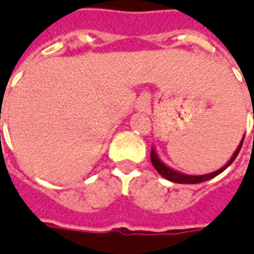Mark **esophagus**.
<instances>
[{
  "mask_svg": "<svg viewBox=\"0 0 254 254\" xmlns=\"http://www.w3.org/2000/svg\"><path fill=\"white\" fill-rule=\"evenodd\" d=\"M147 105H149V98L147 97H141L140 100H139V108H141V110H146V108H147Z\"/></svg>",
  "mask_w": 254,
  "mask_h": 254,
  "instance_id": "obj_1",
  "label": "esophagus"
}]
</instances>
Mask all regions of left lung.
<instances>
[{"label":"left lung","instance_id":"left-lung-1","mask_svg":"<svg viewBox=\"0 0 254 254\" xmlns=\"http://www.w3.org/2000/svg\"><path fill=\"white\" fill-rule=\"evenodd\" d=\"M243 139H245V136H243ZM243 139L241 140V143H239V146L236 147L235 153H234L232 157L229 158L228 163L225 164V165H224L222 168H220L218 171H214V172H210V174H206V175H188V174H184V172H179V171L171 168L167 164H164L163 161H161V158L158 157L154 147L151 149L150 158H151V164H153V167L157 170V172H158L161 177L165 178V179L171 181V182H175V184H200V182H204V181H208V179H211V178L220 175L222 171L227 170L229 165L234 163V160H235L236 156H238L239 151H241Z\"/></svg>","mask_w":254,"mask_h":254}]
</instances>
